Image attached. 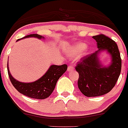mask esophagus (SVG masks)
Listing matches in <instances>:
<instances>
[{
  "label": "esophagus",
  "instance_id": "obj_1",
  "mask_svg": "<svg viewBox=\"0 0 128 128\" xmlns=\"http://www.w3.org/2000/svg\"><path fill=\"white\" fill-rule=\"evenodd\" d=\"M73 70H74V68L72 66L70 65V66H68V71H69V72H70V71H73Z\"/></svg>",
  "mask_w": 128,
  "mask_h": 128
}]
</instances>
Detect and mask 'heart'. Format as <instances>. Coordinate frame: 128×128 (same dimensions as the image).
I'll return each mask as SVG.
<instances>
[{
  "instance_id": "obj_1",
  "label": "heart",
  "mask_w": 128,
  "mask_h": 128,
  "mask_svg": "<svg viewBox=\"0 0 128 128\" xmlns=\"http://www.w3.org/2000/svg\"><path fill=\"white\" fill-rule=\"evenodd\" d=\"M87 45L83 43H79L74 45H72L69 48L68 54L71 57H76L79 55L84 56L86 54L85 49L86 48Z\"/></svg>"
}]
</instances>
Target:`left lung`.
I'll return each mask as SVG.
<instances>
[{
	"mask_svg": "<svg viewBox=\"0 0 128 128\" xmlns=\"http://www.w3.org/2000/svg\"><path fill=\"white\" fill-rule=\"evenodd\" d=\"M93 38L96 40L98 50L83 57L76 67L79 73V89L88 97L109 92L115 86L121 70V58L116 43L102 34L94 36ZM103 51L111 56V62L108 66H104L99 60V54Z\"/></svg>",
	"mask_w": 128,
	"mask_h": 128,
	"instance_id": "8db88e82",
	"label": "left lung"
}]
</instances>
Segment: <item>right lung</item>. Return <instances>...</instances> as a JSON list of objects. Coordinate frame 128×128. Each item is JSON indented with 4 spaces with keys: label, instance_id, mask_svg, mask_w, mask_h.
I'll list each match as a JSON object with an SVG mask.
<instances>
[{
    "label": "right lung",
    "instance_id": "add662e5",
    "mask_svg": "<svg viewBox=\"0 0 128 128\" xmlns=\"http://www.w3.org/2000/svg\"><path fill=\"white\" fill-rule=\"evenodd\" d=\"M34 37L36 38H44V37L38 34H31L17 40ZM68 66L51 65L45 74L36 81L31 83H24L16 80L12 76L9 70L8 62V71L9 77L14 88L20 93L28 97L36 99H45L48 97L53 92L56 83L59 78L66 71Z\"/></svg>",
    "mask_w": 128,
    "mask_h": 128
}]
</instances>
